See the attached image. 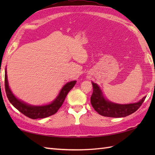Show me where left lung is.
Wrapping results in <instances>:
<instances>
[{
    "mask_svg": "<svg viewBox=\"0 0 155 155\" xmlns=\"http://www.w3.org/2000/svg\"><path fill=\"white\" fill-rule=\"evenodd\" d=\"M93 92L91 97V103L97 113L104 117L120 118L128 116L137 111L142 105L146 97L136 103L119 104H115L106 100L99 87L92 82Z\"/></svg>",
    "mask_w": 155,
    "mask_h": 155,
    "instance_id": "left-lung-1",
    "label": "left lung"
}]
</instances>
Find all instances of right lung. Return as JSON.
<instances>
[{
    "label": "right lung",
    "instance_id": "add662e5",
    "mask_svg": "<svg viewBox=\"0 0 155 155\" xmlns=\"http://www.w3.org/2000/svg\"><path fill=\"white\" fill-rule=\"evenodd\" d=\"M76 82L77 81H74L69 82V83L66 84L62 87L58 97L51 104L45 105V106H32V105L27 104V103H24V102L18 100L12 94L8 87L7 74H6V70H5V91L8 101L21 113L25 114V116H27L28 118H32V119L46 118L50 117L51 115L57 113L58 110L62 106L68 92L74 87Z\"/></svg>",
    "mask_w": 155,
    "mask_h": 155
}]
</instances>
